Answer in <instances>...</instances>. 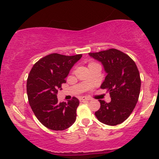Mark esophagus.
Instances as JSON below:
<instances>
[{
    "instance_id": "34e87169",
    "label": "esophagus",
    "mask_w": 159,
    "mask_h": 159,
    "mask_svg": "<svg viewBox=\"0 0 159 159\" xmlns=\"http://www.w3.org/2000/svg\"><path fill=\"white\" fill-rule=\"evenodd\" d=\"M90 100H91V98L87 97V96H81V97H80V101L81 102L90 101Z\"/></svg>"
}]
</instances>
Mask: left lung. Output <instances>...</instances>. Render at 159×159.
Masks as SVG:
<instances>
[{"label":"left lung","mask_w":159,"mask_h":159,"mask_svg":"<svg viewBox=\"0 0 159 159\" xmlns=\"http://www.w3.org/2000/svg\"><path fill=\"white\" fill-rule=\"evenodd\" d=\"M89 54L102 63L107 75L101 88L106 89L111 98L109 103L99 100L101 106L95 115L108 125L123 123L139 98L141 81L135 63L128 54L115 48Z\"/></svg>","instance_id":"left-lung-1"}]
</instances>
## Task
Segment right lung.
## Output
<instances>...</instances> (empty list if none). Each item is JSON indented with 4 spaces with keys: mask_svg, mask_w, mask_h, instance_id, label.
<instances>
[{
    "mask_svg": "<svg viewBox=\"0 0 159 159\" xmlns=\"http://www.w3.org/2000/svg\"><path fill=\"white\" fill-rule=\"evenodd\" d=\"M82 54L66 56L53 53L39 60L32 67L27 80L28 102L39 121L49 129H68L76 120L79 100L72 97L68 102H59L57 94L69 71Z\"/></svg>",
    "mask_w": 159,
    "mask_h": 159,
    "instance_id": "obj_1",
    "label": "right lung"
}]
</instances>
